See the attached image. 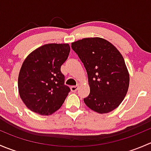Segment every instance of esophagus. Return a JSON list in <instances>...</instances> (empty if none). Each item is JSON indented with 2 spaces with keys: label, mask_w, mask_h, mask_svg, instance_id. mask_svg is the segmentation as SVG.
Instances as JSON below:
<instances>
[{
  "label": "esophagus",
  "mask_w": 151,
  "mask_h": 151,
  "mask_svg": "<svg viewBox=\"0 0 151 151\" xmlns=\"http://www.w3.org/2000/svg\"><path fill=\"white\" fill-rule=\"evenodd\" d=\"M79 86H80V85L79 84H77V85H74V86H71V91H72V92H75V91H77V90H78Z\"/></svg>",
  "instance_id": "obj_1"
}]
</instances>
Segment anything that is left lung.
<instances>
[{
	"label": "left lung",
	"instance_id": "obj_1",
	"mask_svg": "<svg viewBox=\"0 0 151 151\" xmlns=\"http://www.w3.org/2000/svg\"><path fill=\"white\" fill-rule=\"evenodd\" d=\"M83 63L88 77L90 94L85 104L99 113H107L124 99L129 74L122 55L110 42L101 38H85L71 44Z\"/></svg>",
	"mask_w": 151,
	"mask_h": 151
}]
</instances>
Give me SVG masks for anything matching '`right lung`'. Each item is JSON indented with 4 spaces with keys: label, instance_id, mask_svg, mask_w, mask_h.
Wrapping results in <instances>:
<instances>
[{
    "label": "right lung",
    "instance_id": "right-lung-1",
    "mask_svg": "<svg viewBox=\"0 0 151 151\" xmlns=\"http://www.w3.org/2000/svg\"><path fill=\"white\" fill-rule=\"evenodd\" d=\"M69 52L68 44H48L34 50L23 62L18 89L21 99L31 111L48 115L63 104L71 90L64 84L60 67Z\"/></svg>",
    "mask_w": 151,
    "mask_h": 151
}]
</instances>
